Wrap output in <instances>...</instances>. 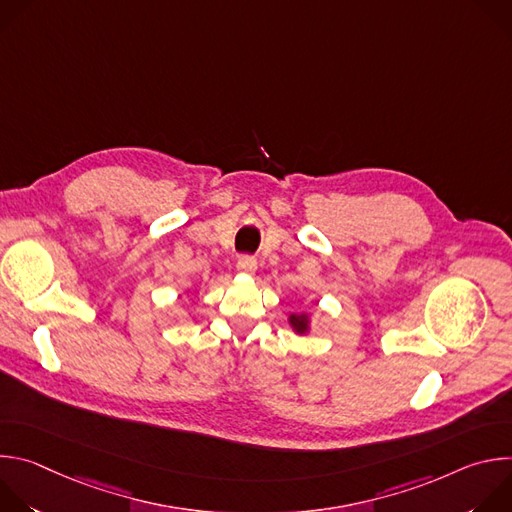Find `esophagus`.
<instances>
[{"label":"esophagus","mask_w":512,"mask_h":512,"mask_svg":"<svg viewBox=\"0 0 512 512\" xmlns=\"http://www.w3.org/2000/svg\"><path fill=\"white\" fill-rule=\"evenodd\" d=\"M237 269L241 271V273H247V275H253L255 271H257V261L253 259V257H239V261H237Z\"/></svg>","instance_id":"obj_1"}]
</instances>
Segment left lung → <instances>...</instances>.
I'll return each mask as SVG.
<instances>
[{
  "label": "left lung",
  "mask_w": 512,
  "mask_h": 512,
  "mask_svg": "<svg viewBox=\"0 0 512 512\" xmlns=\"http://www.w3.org/2000/svg\"><path fill=\"white\" fill-rule=\"evenodd\" d=\"M287 322H289L291 330H294L298 336H306V334H310V330H312V316H310L308 312L289 314V316H287Z\"/></svg>",
  "instance_id": "8db88e82"
}]
</instances>
